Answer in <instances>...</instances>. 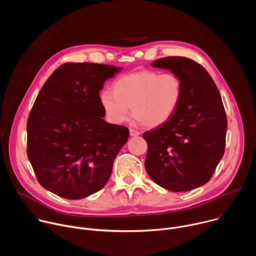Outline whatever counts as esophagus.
<instances>
[{"instance_id":"1","label":"esophagus","mask_w":256,"mask_h":256,"mask_svg":"<svg viewBox=\"0 0 256 256\" xmlns=\"http://www.w3.org/2000/svg\"><path fill=\"white\" fill-rule=\"evenodd\" d=\"M130 134L132 136H138V134H140V132H138V130H136L130 128Z\"/></svg>"}]
</instances>
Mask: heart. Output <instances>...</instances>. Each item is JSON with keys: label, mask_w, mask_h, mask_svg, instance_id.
I'll return each mask as SVG.
<instances>
[{"label": "heart", "mask_w": 256, "mask_h": 256, "mask_svg": "<svg viewBox=\"0 0 256 256\" xmlns=\"http://www.w3.org/2000/svg\"><path fill=\"white\" fill-rule=\"evenodd\" d=\"M112 90H103L100 102L107 120L122 124L132 116L142 124L156 128L167 122L182 99L184 85L173 72L142 70L114 81Z\"/></svg>", "instance_id": "heart-1"}]
</instances>
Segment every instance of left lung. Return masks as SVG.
<instances>
[{
  "instance_id": "left-lung-1",
  "label": "left lung",
  "mask_w": 256,
  "mask_h": 256,
  "mask_svg": "<svg viewBox=\"0 0 256 256\" xmlns=\"http://www.w3.org/2000/svg\"><path fill=\"white\" fill-rule=\"evenodd\" d=\"M152 66L177 75L184 93L173 116L142 134L148 144L144 167L161 188L188 192L206 184L224 155L225 108L214 80L194 60L167 56Z\"/></svg>"
}]
</instances>
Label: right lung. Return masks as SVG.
Wrapping results in <instances>:
<instances>
[{
	"mask_svg": "<svg viewBox=\"0 0 256 256\" xmlns=\"http://www.w3.org/2000/svg\"><path fill=\"white\" fill-rule=\"evenodd\" d=\"M120 70L66 62L44 83L27 120V156L46 190L80 200L106 184L130 130L103 120L99 91Z\"/></svg>",
	"mask_w": 256,
	"mask_h": 256,
	"instance_id": "obj_1",
	"label": "right lung"
}]
</instances>
